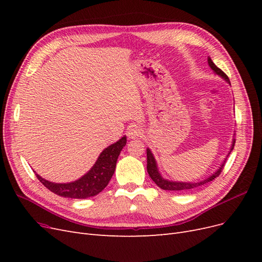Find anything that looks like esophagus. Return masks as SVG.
<instances>
[{
	"label": "esophagus",
	"mask_w": 262,
	"mask_h": 262,
	"mask_svg": "<svg viewBox=\"0 0 262 262\" xmlns=\"http://www.w3.org/2000/svg\"><path fill=\"white\" fill-rule=\"evenodd\" d=\"M143 134V130H142L138 125H132L128 130V137L129 139H136L141 137Z\"/></svg>",
	"instance_id": "1"
}]
</instances>
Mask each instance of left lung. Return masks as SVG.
Listing matches in <instances>:
<instances>
[{
    "instance_id": "1",
    "label": "left lung",
    "mask_w": 262,
    "mask_h": 262,
    "mask_svg": "<svg viewBox=\"0 0 262 262\" xmlns=\"http://www.w3.org/2000/svg\"><path fill=\"white\" fill-rule=\"evenodd\" d=\"M208 62H209L210 68L214 71V72H215L216 74H219L220 76L223 77L224 80H226L227 82H229L228 76H227L220 68H217L215 64H214L213 61H212L210 58L208 59ZM234 145H235V139L233 140V145H232V148H231V152H232V149L234 148ZM231 152H229V153H231ZM229 153H228V154H229ZM146 155H147V166H146V168H147V172H148L149 177L152 178V180L155 182V184H156L158 187L164 189V190H170V191H187V190L195 189V188H199V187L205 185V184H207V182L212 181L213 179H215L216 177L220 176V173L222 172V170H223L224 166H225V163H226V158H225L224 163L221 165V167H220L215 172H214L212 176H210L208 179L202 180V181H200V182H177V181L166 180V179H164V178L161 176V173L158 172V170H157V166H156L155 158H154L153 154L150 153L149 148L146 149ZM227 156H228V155H227Z\"/></svg>"
}]
</instances>
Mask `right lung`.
I'll use <instances>...</instances> for the list:
<instances>
[{
    "label": "right lung",
    "instance_id": "obj_1",
    "mask_svg": "<svg viewBox=\"0 0 262 262\" xmlns=\"http://www.w3.org/2000/svg\"><path fill=\"white\" fill-rule=\"evenodd\" d=\"M125 144L126 138L123 137L115 144L105 148L93 168L82 178L70 184H54L41 178L37 173L36 176L47 189L61 196L85 199V198L96 195L106 188L109 180L112 179L116 169L118 156Z\"/></svg>",
    "mask_w": 262,
    "mask_h": 262
}]
</instances>
